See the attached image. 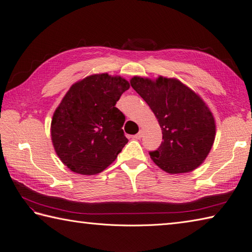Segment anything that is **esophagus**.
Here are the masks:
<instances>
[{"label":"esophagus","mask_w":252,"mask_h":252,"mask_svg":"<svg viewBox=\"0 0 252 252\" xmlns=\"http://www.w3.org/2000/svg\"><path fill=\"white\" fill-rule=\"evenodd\" d=\"M142 136H143V131H139L135 135H133L132 138H133V139H136V140H140V139L142 138Z\"/></svg>","instance_id":"esophagus-1"}]
</instances>
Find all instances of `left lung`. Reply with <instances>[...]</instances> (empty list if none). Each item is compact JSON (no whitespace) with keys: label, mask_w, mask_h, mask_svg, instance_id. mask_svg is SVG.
I'll use <instances>...</instances> for the list:
<instances>
[{"label":"left lung","mask_w":252,"mask_h":252,"mask_svg":"<svg viewBox=\"0 0 252 252\" xmlns=\"http://www.w3.org/2000/svg\"><path fill=\"white\" fill-rule=\"evenodd\" d=\"M130 84L162 128L163 142L157 150L149 151L152 161L168 173L197 168L216 136L215 119L202 98L177 79L133 77Z\"/></svg>","instance_id":"1"}]
</instances>
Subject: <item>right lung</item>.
<instances>
[{
	"label": "right lung",
	"instance_id": "add662e5",
	"mask_svg": "<svg viewBox=\"0 0 252 252\" xmlns=\"http://www.w3.org/2000/svg\"><path fill=\"white\" fill-rule=\"evenodd\" d=\"M129 83L107 73L73 84L53 113L51 140L57 155L71 171L102 172L127 144L125 116L116 107Z\"/></svg>",
	"mask_w": 252,
	"mask_h": 252
}]
</instances>
